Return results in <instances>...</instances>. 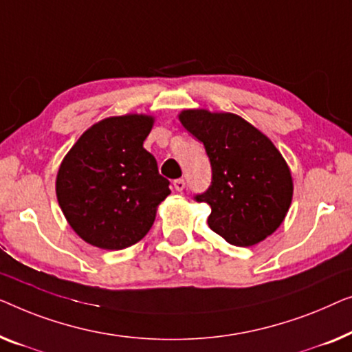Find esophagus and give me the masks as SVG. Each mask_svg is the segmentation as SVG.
<instances>
[{
  "label": "esophagus",
  "instance_id": "esophagus-1",
  "mask_svg": "<svg viewBox=\"0 0 352 352\" xmlns=\"http://www.w3.org/2000/svg\"><path fill=\"white\" fill-rule=\"evenodd\" d=\"M185 180H183V178H177V180H174V188H175V191H183L185 190Z\"/></svg>",
  "mask_w": 352,
  "mask_h": 352
}]
</instances>
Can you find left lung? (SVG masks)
Here are the masks:
<instances>
[{"instance_id":"1","label":"left lung","mask_w":352,"mask_h":352,"mask_svg":"<svg viewBox=\"0 0 352 352\" xmlns=\"http://www.w3.org/2000/svg\"><path fill=\"white\" fill-rule=\"evenodd\" d=\"M178 120L209 156L210 186L195 199L210 206V230L237 247L273 234L294 195L290 169L273 142L232 113L183 110Z\"/></svg>"}]
</instances>
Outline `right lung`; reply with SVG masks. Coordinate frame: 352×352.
Listing matches in <instances>:
<instances>
[{
  "label": "right lung",
  "instance_id": "obj_1",
  "mask_svg": "<svg viewBox=\"0 0 352 352\" xmlns=\"http://www.w3.org/2000/svg\"><path fill=\"white\" fill-rule=\"evenodd\" d=\"M151 116L107 118L79 137L57 174L58 206L87 244L121 250L146 236L169 180L143 148Z\"/></svg>",
  "mask_w": 352,
  "mask_h": 352
}]
</instances>
